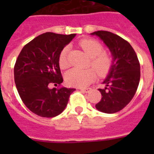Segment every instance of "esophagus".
I'll list each match as a JSON object with an SVG mask.
<instances>
[{"instance_id":"esophagus-1","label":"esophagus","mask_w":154,"mask_h":154,"mask_svg":"<svg viewBox=\"0 0 154 154\" xmlns=\"http://www.w3.org/2000/svg\"><path fill=\"white\" fill-rule=\"evenodd\" d=\"M79 89L82 92H84V93H89V92L90 91V89H89V88H87V89Z\"/></svg>"}]
</instances>
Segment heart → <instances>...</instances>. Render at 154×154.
I'll return each mask as SVG.
<instances>
[{
    "label": "heart",
    "mask_w": 154,
    "mask_h": 154,
    "mask_svg": "<svg viewBox=\"0 0 154 154\" xmlns=\"http://www.w3.org/2000/svg\"><path fill=\"white\" fill-rule=\"evenodd\" d=\"M79 45L90 57L89 65L96 70L97 74L105 76L109 72L112 65V57L106 52H103L104 48L100 42L90 38L83 39L79 42ZM69 49V46L64 47L59 54L58 63L62 69H65L69 66V62L68 60ZM94 70L93 69H72L66 72L65 81L67 84L71 86L79 88L86 87L96 79L97 74L95 72V70Z\"/></svg>",
    "instance_id": "obj_1"
}]
</instances>
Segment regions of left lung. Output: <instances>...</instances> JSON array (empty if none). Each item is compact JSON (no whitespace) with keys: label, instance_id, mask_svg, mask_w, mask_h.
Wrapping results in <instances>:
<instances>
[{"label":"left lung","instance_id":"1","mask_svg":"<svg viewBox=\"0 0 154 154\" xmlns=\"http://www.w3.org/2000/svg\"><path fill=\"white\" fill-rule=\"evenodd\" d=\"M102 40L113 57L109 73L103 84L104 89H98L101 99L95 106L105 113H114L124 109L136 94L141 72L140 63L136 53L129 42L108 31L92 32Z\"/></svg>","mask_w":154,"mask_h":154}]
</instances>
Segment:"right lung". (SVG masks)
I'll list each match as a JSON object with an SVG mask.
<instances>
[{
	"instance_id": "obj_1",
	"label": "right lung",
	"mask_w": 154,
	"mask_h": 154,
	"mask_svg": "<svg viewBox=\"0 0 154 154\" xmlns=\"http://www.w3.org/2000/svg\"><path fill=\"white\" fill-rule=\"evenodd\" d=\"M76 34L45 32L26 44L14 65V81L23 103L35 114L54 117L63 112L75 89H49L60 86L63 77L58 63L59 54Z\"/></svg>"
}]
</instances>
